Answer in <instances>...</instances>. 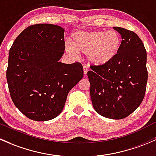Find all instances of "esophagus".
I'll return each instance as SVG.
<instances>
[{
    "instance_id": "34e87169",
    "label": "esophagus",
    "mask_w": 156,
    "mask_h": 156,
    "mask_svg": "<svg viewBox=\"0 0 156 156\" xmlns=\"http://www.w3.org/2000/svg\"><path fill=\"white\" fill-rule=\"evenodd\" d=\"M87 72H88V67H86V65H84V66H83V73H84V75L87 74Z\"/></svg>"
}]
</instances>
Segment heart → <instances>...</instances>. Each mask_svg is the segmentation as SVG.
<instances>
[{"label": "heart", "instance_id": "1", "mask_svg": "<svg viewBox=\"0 0 156 156\" xmlns=\"http://www.w3.org/2000/svg\"><path fill=\"white\" fill-rule=\"evenodd\" d=\"M72 45L65 43V50L76 57L78 52L86 54L88 61L97 66L110 63L119 52L122 45L120 34L115 30L77 31L71 36Z\"/></svg>", "mask_w": 156, "mask_h": 156}]
</instances>
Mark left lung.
I'll list each match as a JSON object with an SVG mask.
<instances>
[{"label": "left lung", "mask_w": 156, "mask_h": 156, "mask_svg": "<svg viewBox=\"0 0 156 156\" xmlns=\"http://www.w3.org/2000/svg\"><path fill=\"white\" fill-rule=\"evenodd\" d=\"M114 29L122 35L119 52L110 63L91 65L87 72L90 95L94 110L104 117L122 119L140 105L147 89V52L132 30Z\"/></svg>", "instance_id": "1"}]
</instances>
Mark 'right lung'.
Here are the masks:
<instances>
[{"label": "right lung", "instance_id": "right-lung-1", "mask_svg": "<svg viewBox=\"0 0 156 156\" xmlns=\"http://www.w3.org/2000/svg\"><path fill=\"white\" fill-rule=\"evenodd\" d=\"M64 32L52 24L30 25L9 49L6 80L10 97L31 120L47 121L58 116L69 91L83 76L80 62H59L65 52Z\"/></svg>", "mask_w": 156, "mask_h": 156}]
</instances>
